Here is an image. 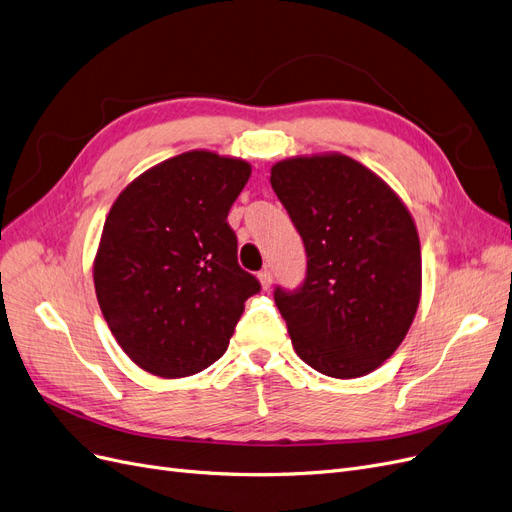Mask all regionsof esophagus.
<instances>
[{
	"instance_id": "1",
	"label": "esophagus",
	"mask_w": 512,
	"mask_h": 512,
	"mask_svg": "<svg viewBox=\"0 0 512 512\" xmlns=\"http://www.w3.org/2000/svg\"><path fill=\"white\" fill-rule=\"evenodd\" d=\"M257 278H259V283H261L263 289H270V287H272V272H270V268H263V270L257 274Z\"/></svg>"
}]
</instances>
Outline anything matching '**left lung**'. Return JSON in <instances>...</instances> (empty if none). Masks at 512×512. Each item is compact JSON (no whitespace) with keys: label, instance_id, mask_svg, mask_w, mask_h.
Returning a JSON list of instances; mask_svg holds the SVG:
<instances>
[{"label":"left lung","instance_id":"left-lung-1","mask_svg":"<svg viewBox=\"0 0 512 512\" xmlns=\"http://www.w3.org/2000/svg\"><path fill=\"white\" fill-rule=\"evenodd\" d=\"M270 183L308 259L298 289H274L295 353L334 378L376 370L404 340L421 298V244L410 212L346 155L278 161Z\"/></svg>","mask_w":512,"mask_h":512}]
</instances>
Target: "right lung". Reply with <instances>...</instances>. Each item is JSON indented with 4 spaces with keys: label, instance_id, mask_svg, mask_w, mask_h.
Listing matches in <instances>:
<instances>
[{
    "label": "right lung",
    "instance_id": "add662e5",
    "mask_svg": "<svg viewBox=\"0 0 512 512\" xmlns=\"http://www.w3.org/2000/svg\"><path fill=\"white\" fill-rule=\"evenodd\" d=\"M249 176L242 159L189 151L138 176L112 204L95 293L112 336L142 370L161 378L206 370L261 291L240 268L227 223Z\"/></svg>",
    "mask_w": 512,
    "mask_h": 512
}]
</instances>
